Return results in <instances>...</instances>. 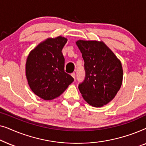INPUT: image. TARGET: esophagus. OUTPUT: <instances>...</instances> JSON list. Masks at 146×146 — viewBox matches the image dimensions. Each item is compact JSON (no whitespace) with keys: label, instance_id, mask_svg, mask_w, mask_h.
<instances>
[{"label":"esophagus","instance_id":"obj_1","mask_svg":"<svg viewBox=\"0 0 146 146\" xmlns=\"http://www.w3.org/2000/svg\"><path fill=\"white\" fill-rule=\"evenodd\" d=\"M71 76L74 78L75 79V78H76V74H75V73H72V74H71Z\"/></svg>","mask_w":146,"mask_h":146}]
</instances>
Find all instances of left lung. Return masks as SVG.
<instances>
[{
	"label": "left lung",
	"instance_id": "1",
	"mask_svg": "<svg viewBox=\"0 0 146 146\" xmlns=\"http://www.w3.org/2000/svg\"><path fill=\"white\" fill-rule=\"evenodd\" d=\"M84 61L85 79L78 86L83 98L94 107H102L114 98L123 80L121 63L102 41H76Z\"/></svg>",
	"mask_w": 146,
	"mask_h": 146
}]
</instances>
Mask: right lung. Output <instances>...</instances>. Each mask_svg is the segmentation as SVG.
Wrapping results in <instances>:
<instances>
[{
    "label": "right lung",
    "instance_id": "right-lung-1",
    "mask_svg": "<svg viewBox=\"0 0 146 146\" xmlns=\"http://www.w3.org/2000/svg\"><path fill=\"white\" fill-rule=\"evenodd\" d=\"M61 36L48 38L29 53L26 62V76L31 90L44 100L56 98L73 82L74 78L64 72L62 52L67 42Z\"/></svg>",
    "mask_w": 146,
    "mask_h": 146
}]
</instances>
